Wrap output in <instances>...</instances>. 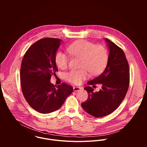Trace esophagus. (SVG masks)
Listing matches in <instances>:
<instances>
[{"label": "esophagus", "mask_w": 147, "mask_h": 147, "mask_svg": "<svg viewBox=\"0 0 147 147\" xmlns=\"http://www.w3.org/2000/svg\"><path fill=\"white\" fill-rule=\"evenodd\" d=\"M82 88L80 87H73V90L74 91H78L79 90H80Z\"/></svg>", "instance_id": "1"}]
</instances>
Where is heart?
Listing matches in <instances>:
<instances>
[{"mask_svg": "<svg viewBox=\"0 0 147 147\" xmlns=\"http://www.w3.org/2000/svg\"><path fill=\"white\" fill-rule=\"evenodd\" d=\"M67 50L73 56L81 57L79 70L73 69L66 74V79L73 84L78 85L86 80L89 71L94 74L99 73L106 66L108 52L102 45H95L86 40H79L69 45ZM69 57L65 53L58 51L55 56L56 66L60 69H66L69 63Z\"/></svg>", "mask_w": 147, "mask_h": 147, "instance_id": "obj_1", "label": "heart"}]
</instances>
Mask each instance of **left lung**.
<instances>
[{
    "mask_svg": "<svg viewBox=\"0 0 147 147\" xmlns=\"http://www.w3.org/2000/svg\"><path fill=\"white\" fill-rule=\"evenodd\" d=\"M105 40L109 49L107 66L100 75L88 82L90 86L101 84L102 89L94 92L91 86L85 87L88 99L81 103L84 110L95 117L115 111L125 98L130 83L129 66L123 51L109 39Z\"/></svg>",
    "mask_w": 147,
    "mask_h": 147,
    "instance_id": "8db88e82",
    "label": "left lung"
}]
</instances>
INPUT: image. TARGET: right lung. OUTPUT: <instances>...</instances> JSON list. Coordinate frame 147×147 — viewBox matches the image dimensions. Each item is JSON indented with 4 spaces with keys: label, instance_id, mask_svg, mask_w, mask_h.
<instances>
[{
    "label": "right lung",
    "instance_id": "right-lung-1",
    "mask_svg": "<svg viewBox=\"0 0 147 147\" xmlns=\"http://www.w3.org/2000/svg\"><path fill=\"white\" fill-rule=\"evenodd\" d=\"M61 40L52 38L37 40L28 49L21 65L23 95L30 106L40 113L59 109L73 91L68 84L56 86L50 81L52 75L58 71L55 56Z\"/></svg>",
    "mask_w": 147,
    "mask_h": 147
}]
</instances>
